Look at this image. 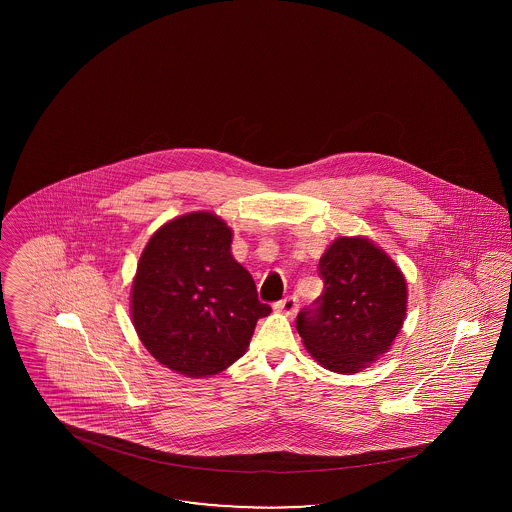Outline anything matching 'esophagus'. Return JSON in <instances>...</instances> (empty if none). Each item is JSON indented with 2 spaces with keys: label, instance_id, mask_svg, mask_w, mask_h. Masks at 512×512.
Segmentation results:
<instances>
[{
  "label": "esophagus",
  "instance_id": "34e87169",
  "mask_svg": "<svg viewBox=\"0 0 512 512\" xmlns=\"http://www.w3.org/2000/svg\"><path fill=\"white\" fill-rule=\"evenodd\" d=\"M274 309L280 311V313H284V315H288V317H293V315L297 313V297H295V295L284 297L282 301H278V303L274 305Z\"/></svg>",
  "mask_w": 512,
  "mask_h": 512
}]
</instances>
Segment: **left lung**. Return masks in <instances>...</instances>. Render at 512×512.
<instances>
[{
	"instance_id": "left-lung-1",
	"label": "left lung",
	"mask_w": 512,
	"mask_h": 512,
	"mask_svg": "<svg viewBox=\"0 0 512 512\" xmlns=\"http://www.w3.org/2000/svg\"><path fill=\"white\" fill-rule=\"evenodd\" d=\"M324 292L297 315V332L318 365L355 374L388 353L407 315V280L368 238L334 240L318 261Z\"/></svg>"
}]
</instances>
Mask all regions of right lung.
I'll use <instances>...</instances> for the list:
<instances>
[{
	"label": "right lung",
	"instance_id": "obj_1",
	"mask_svg": "<svg viewBox=\"0 0 512 512\" xmlns=\"http://www.w3.org/2000/svg\"><path fill=\"white\" fill-rule=\"evenodd\" d=\"M230 245L224 220L195 211L163 224L138 261L130 292L138 338L161 365L188 378L236 363L257 320L272 311Z\"/></svg>",
	"mask_w": 512,
	"mask_h": 512
}]
</instances>
